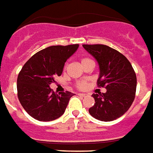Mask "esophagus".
I'll use <instances>...</instances> for the list:
<instances>
[{
  "instance_id": "obj_1",
  "label": "esophagus",
  "mask_w": 153,
  "mask_h": 153,
  "mask_svg": "<svg viewBox=\"0 0 153 153\" xmlns=\"http://www.w3.org/2000/svg\"><path fill=\"white\" fill-rule=\"evenodd\" d=\"M78 95H79V96H81V97H86V96H87V94H84V93H79Z\"/></svg>"
}]
</instances>
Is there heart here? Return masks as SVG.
Returning a JSON list of instances; mask_svg holds the SVG:
<instances>
[{"label": "heart", "mask_w": 153, "mask_h": 153, "mask_svg": "<svg viewBox=\"0 0 153 153\" xmlns=\"http://www.w3.org/2000/svg\"><path fill=\"white\" fill-rule=\"evenodd\" d=\"M89 60H91V59H89V58H82L81 59V64L83 63V62H85L87 61H89ZM77 87L78 88H79V89H85L86 87H87V82L85 81H79L77 82Z\"/></svg>", "instance_id": "b5f03b06"}]
</instances>
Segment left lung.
<instances>
[{
    "label": "left lung",
    "mask_w": 153,
    "mask_h": 153,
    "mask_svg": "<svg viewBox=\"0 0 153 153\" xmlns=\"http://www.w3.org/2000/svg\"><path fill=\"white\" fill-rule=\"evenodd\" d=\"M100 66L97 84L106 93L93 94L95 104L89 113L99 120L112 121L129 109L135 99L136 75L128 58L115 49L105 45H82Z\"/></svg>",
    "instance_id": "left-lung-1"
}]
</instances>
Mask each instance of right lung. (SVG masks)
Here are the masks:
<instances>
[{
    "instance_id": "add662e5",
    "label": "right lung",
    "mask_w": 153,
    "mask_h": 153,
    "mask_svg": "<svg viewBox=\"0 0 153 153\" xmlns=\"http://www.w3.org/2000/svg\"><path fill=\"white\" fill-rule=\"evenodd\" d=\"M79 45H52L42 50L28 60L17 80V96L25 111L35 120L52 121L65 112L70 91L54 93L50 85L60 76L64 65Z\"/></svg>"
}]
</instances>
